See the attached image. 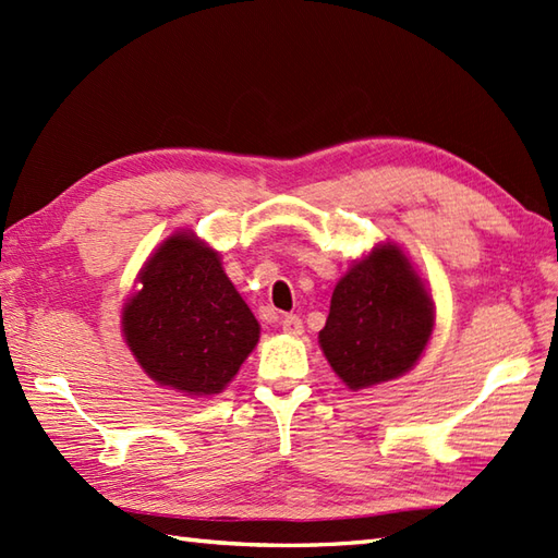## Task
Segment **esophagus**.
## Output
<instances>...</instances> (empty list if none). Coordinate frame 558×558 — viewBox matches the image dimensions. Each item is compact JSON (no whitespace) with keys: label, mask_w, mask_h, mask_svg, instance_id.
<instances>
[{"label":"esophagus","mask_w":558,"mask_h":558,"mask_svg":"<svg viewBox=\"0 0 558 558\" xmlns=\"http://www.w3.org/2000/svg\"><path fill=\"white\" fill-rule=\"evenodd\" d=\"M282 330H286L288 336H302L304 333L302 318L294 316V314H288L286 318H282Z\"/></svg>","instance_id":"esophagus-1"}]
</instances>
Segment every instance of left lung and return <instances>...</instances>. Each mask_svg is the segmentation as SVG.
I'll return each mask as SVG.
<instances>
[{
	"instance_id": "8db88e82",
	"label": "left lung",
	"mask_w": 558,
	"mask_h": 558,
	"mask_svg": "<svg viewBox=\"0 0 558 558\" xmlns=\"http://www.w3.org/2000/svg\"><path fill=\"white\" fill-rule=\"evenodd\" d=\"M434 324V298L410 256L378 242L338 280L318 345L342 384L364 390L408 374Z\"/></svg>"
}]
</instances>
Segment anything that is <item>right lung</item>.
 <instances>
[{
	"instance_id": "1",
	"label": "right lung",
	"mask_w": 558,
	"mask_h": 558,
	"mask_svg": "<svg viewBox=\"0 0 558 558\" xmlns=\"http://www.w3.org/2000/svg\"><path fill=\"white\" fill-rule=\"evenodd\" d=\"M122 336L158 386L218 396L260 338V326L225 276L220 252L192 230L170 234L136 276Z\"/></svg>"
}]
</instances>
